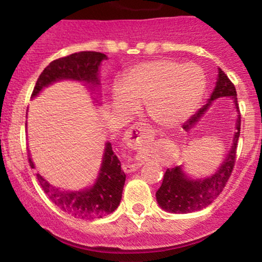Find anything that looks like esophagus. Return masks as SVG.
Listing matches in <instances>:
<instances>
[{
  "mask_svg": "<svg viewBox=\"0 0 262 262\" xmlns=\"http://www.w3.org/2000/svg\"><path fill=\"white\" fill-rule=\"evenodd\" d=\"M152 138V130L145 124H135L128 130L127 143L130 148L141 149L148 145ZM140 166V164H127L123 165V170L125 172H133Z\"/></svg>",
  "mask_w": 262,
  "mask_h": 262,
  "instance_id": "obj_1",
  "label": "esophagus"
}]
</instances>
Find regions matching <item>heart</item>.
Masks as SVG:
<instances>
[{"mask_svg": "<svg viewBox=\"0 0 262 262\" xmlns=\"http://www.w3.org/2000/svg\"><path fill=\"white\" fill-rule=\"evenodd\" d=\"M207 79L200 65L173 59H156L134 66L113 85V104L119 112L132 114L138 103L161 128H175L192 116L202 101Z\"/></svg>", "mask_w": 262, "mask_h": 262, "instance_id": "heart-1", "label": "heart"}]
</instances>
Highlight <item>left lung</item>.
<instances>
[{
    "label": "left lung",
    "mask_w": 262,
    "mask_h": 262,
    "mask_svg": "<svg viewBox=\"0 0 262 262\" xmlns=\"http://www.w3.org/2000/svg\"><path fill=\"white\" fill-rule=\"evenodd\" d=\"M223 97H229L233 101L234 110L236 111L235 132H234L229 151L227 152L224 160L221 162L214 173L206 177L196 179V177L188 176L183 165L173 167V169H167L160 188L156 191L158 204L166 212L185 214V213L197 212V210L206 208L221 194L229 180L234 164H235L236 145L240 137V122L242 121H240L239 107H237L235 87L221 68H218L217 82H215L213 92L210 93L208 102L202 108H200L198 112L183 124L182 128L186 132L191 130L206 116V112L212 106L213 101Z\"/></svg>",
    "instance_id": "1"
}]
</instances>
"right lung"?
Returning <instances> with one entry per match:
<instances>
[{
    "label": "right lung",
    "mask_w": 262,
    "mask_h": 262,
    "mask_svg": "<svg viewBox=\"0 0 262 262\" xmlns=\"http://www.w3.org/2000/svg\"><path fill=\"white\" fill-rule=\"evenodd\" d=\"M107 59V55L102 53L80 52L54 60L39 76L32 98L37 97L45 87L59 81H76L83 83L91 92L96 103L101 104L100 66L101 62ZM29 165L32 169H35L31 155ZM37 179L49 200L62 212L80 219H95L111 214L118 208L124 187L125 173L121 169V162L113 152L112 145L107 141L104 144L98 175L89 187L68 191L55 187L39 172H37Z\"/></svg>",
    "instance_id": "1"
}]
</instances>
